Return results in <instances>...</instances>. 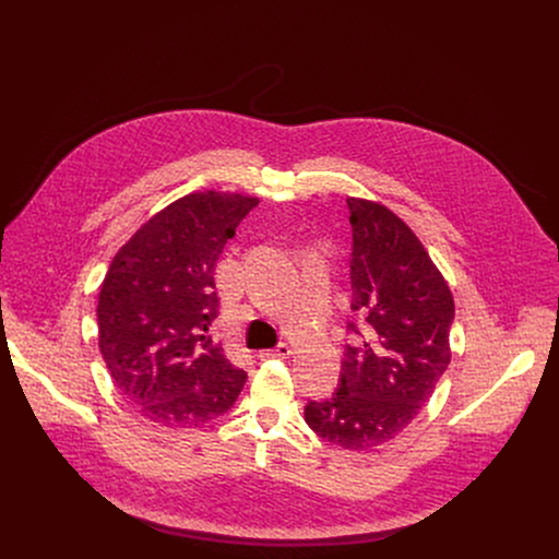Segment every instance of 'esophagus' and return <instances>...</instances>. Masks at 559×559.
Returning a JSON list of instances; mask_svg holds the SVG:
<instances>
[{
    "label": "esophagus",
    "instance_id": "esophagus-1",
    "mask_svg": "<svg viewBox=\"0 0 559 559\" xmlns=\"http://www.w3.org/2000/svg\"><path fill=\"white\" fill-rule=\"evenodd\" d=\"M292 345H287V343H278L274 349H267V352H261L259 354V358L261 360H265V358H287V356H292Z\"/></svg>",
    "mask_w": 559,
    "mask_h": 559
}]
</instances>
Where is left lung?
<instances>
[{
  "instance_id": "left-lung-1",
  "label": "left lung",
  "mask_w": 559,
  "mask_h": 559,
  "mask_svg": "<svg viewBox=\"0 0 559 559\" xmlns=\"http://www.w3.org/2000/svg\"><path fill=\"white\" fill-rule=\"evenodd\" d=\"M352 223V311L336 391L305 405V423L352 451L401 433L449 367L453 296L418 236L384 205L347 199Z\"/></svg>"
}]
</instances>
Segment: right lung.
Here are the masks:
<instances>
[{
	"label": "right lung",
	"instance_id": "obj_1",
	"mask_svg": "<svg viewBox=\"0 0 559 559\" xmlns=\"http://www.w3.org/2000/svg\"><path fill=\"white\" fill-rule=\"evenodd\" d=\"M259 199L214 190L152 216L117 252L97 305L99 349L136 412L162 427H199L225 414L248 373L210 328L218 316L214 267Z\"/></svg>",
	"mask_w": 559,
	"mask_h": 559
}]
</instances>
